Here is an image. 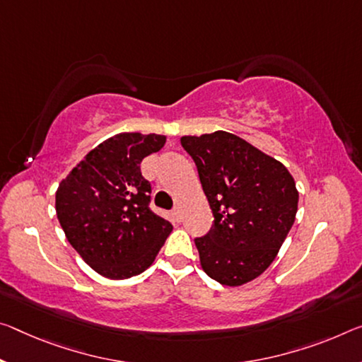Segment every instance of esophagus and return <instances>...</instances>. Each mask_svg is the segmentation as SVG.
Masks as SVG:
<instances>
[{"label": "esophagus", "mask_w": 362, "mask_h": 362, "mask_svg": "<svg viewBox=\"0 0 362 362\" xmlns=\"http://www.w3.org/2000/svg\"><path fill=\"white\" fill-rule=\"evenodd\" d=\"M172 217H174V219H175L177 222H180V219H182V211H180V208L172 209Z\"/></svg>", "instance_id": "obj_1"}]
</instances>
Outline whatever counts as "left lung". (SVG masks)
<instances>
[{"instance_id":"left-lung-1","label":"left lung","mask_w":362,"mask_h":362,"mask_svg":"<svg viewBox=\"0 0 362 362\" xmlns=\"http://www.w3.org/2000/svg\"><path fill=\"white\" fill-rule=\"evenodd\" d=\"M180 143L214 216L212 230L194 240L199 264L222 285L248 284L271 266L293 226L295 179L280 160L228 132L185 135Z\"/></svg>"}]
</instances>
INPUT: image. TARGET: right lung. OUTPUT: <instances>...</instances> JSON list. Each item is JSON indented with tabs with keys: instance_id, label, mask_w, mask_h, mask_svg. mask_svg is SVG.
<instances>
[{
	"instance_id": "right-lung-1",
	"label": "right lung",
	"mask_w": 362,
	"mask_h": 362,
	"mask_svg": "<svg viewBox=\"0 0 362 362\" xmlns=\"http://www.w3.org/2000/svg\"><path fill=\"white\" fill-rule=\"evenodd\" d=\"M165 136L125 132L100 143L56 190V216L66 238L95 272L124 280L146 271L172 232L154 214L140 164Z\"/></svg>"
}]
</instances>
